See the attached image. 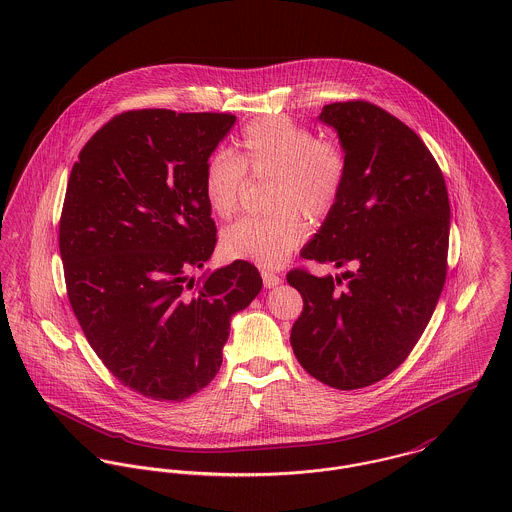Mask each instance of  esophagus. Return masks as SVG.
I'll use <instances>...</instances> for the list:
<instances>
[{
	"label": "esophagus",
	"instance_id": "1",
	"mask_svg": "<svg viewBox=\"0 0 512 512\" xmlns=\"http://www.w3.org/2000/svg\"><path fill=\"white\" fill-rule=\"evenodd\" d=\"M262 280H264V288H276V286L282 284V278L274 272H268V270L262 272Z\"/></svg>",
	"mask_w": 512,
	"mask_h": 512
}]
</instances>
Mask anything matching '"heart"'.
<instances>
[{
    "label": "heart",
    "instance_id": "obj_1",
    "mask_svg": "<svg viewBox=\"0 0 512 512\" xmlns=\"http://www.w3.org/2000/svg\"><path fill=\"white\" fill-rule=\"evenodd\" d=\"M244 175L268 179L264 217L230 224L220 236V252L230 260L280 266L305 238V222L327 219L347 185L345 147L284 114L246 124L234 151H215L203 169V193L211 213L230 219L240 205Z\"/></svg>",
    "mask_w": 512,
    "mask_h": 512
}]
</instances>
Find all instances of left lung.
Segmentation results:
<instances>
[{
    "label": "left lung",
    "mask_w": 512,
    "mask_h": 512,
    "mask_svg": "<svg viewBox=\"0 0 512 512\" xmlns=\"http://www.w3.org/2000/svg\"><path fill=\"white\" fill-rule=\"evenodd\" d=\"M349 157L345 191L301 258L341 278L288 272L303 297L293 355L337 390L365 388L402 365L438 305L447 274L449 199L443 173L420 136L366 100L323 106Z\"/></svg>",
    "instance_id": "8db88e82"
}]
</instances>
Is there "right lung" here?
<instances>
[{"instance_id":"right-lung-1","label":"right lung","mask_w":512,"mask_h":512,"mask_svg":"<svg viewBox=\"0 0 512 512\" xmlns=\"http://www.w3.org/2000/svg\"><path fill=\"white\" fill-rule=\"evenodd\" d=\"M226 112L128 110L80 149L59 222L67 295L98 359L128 388L181 402L222 363L230 315L262 290L236 260L199 280L217 246L203 169Z\"/></svg>"}]
</instances>
